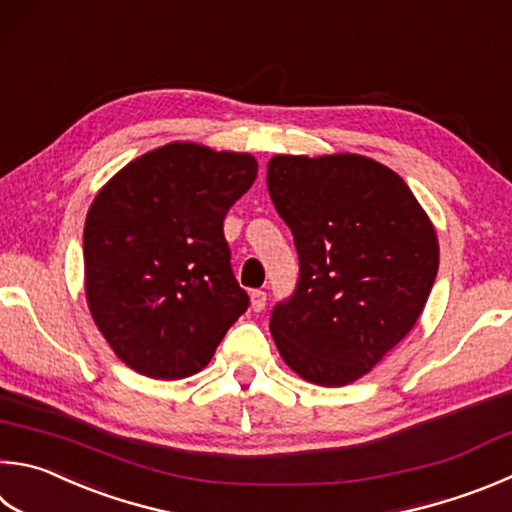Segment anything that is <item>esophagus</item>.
I'll use <instances>...</instances> for the list:
<instances>
[{"mask_svg": "<svg viewBox=\"0 0 512 512\" xmlns=\"http://www.w3.org/2000/svg\"><path fill=\"white\" fill-rule=\"evenodd\" d=\"M250 306H253V311H262L266 306V291H262V288L250 291Z\"/></svg>", "mask_w": 512, "mask_h": 512, "instance_id": "34e87169", "label": "esophagus"}]
</instances>
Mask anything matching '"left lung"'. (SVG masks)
<instances>
[{
    "instance_id": "obj_1",
    "label": "left lung",
    "mask_w": 512,
    "mask_h": 512,
    "mask_svg": "<svg viewBox=\"0 0 512 512\" xmlns=\"http://www.w3.org/2000/svg\"><path fill=\"white\" fill-rule=\"evenodd\" d=\"M266 185L300 259L271 311L275 345L311 383L349 385L416 324L439 271L436 232L401 176L358 154L273 156Z\"/></svg>"
}]
</instances>
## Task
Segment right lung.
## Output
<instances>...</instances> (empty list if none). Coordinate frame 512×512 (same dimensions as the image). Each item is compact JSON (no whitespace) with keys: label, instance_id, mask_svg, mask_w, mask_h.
<instances>
[{"label":"right lung","instance_id":"1","mask_svg":"<svg viewBox=\"0 0 512 512\" xmlns=\"http://www.w3.org/2000/svg\"><path fill=\"white\" fill-rule=\"evenodd\" d=\"M257 179L250 154L170 143L125 165L82 237L91 315L134 371L179 380L208 365L250 297L230 266L224 219Z\"/></svg>","mask_w":512,"mask_h":512}]
</instances>
